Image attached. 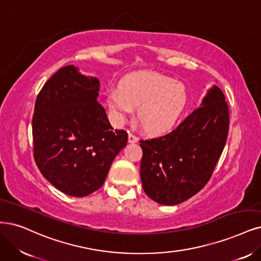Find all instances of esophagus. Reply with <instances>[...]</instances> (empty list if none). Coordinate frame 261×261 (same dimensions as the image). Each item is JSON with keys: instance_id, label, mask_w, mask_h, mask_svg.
<instances>
[{"instance_id": "34e87169", "label": "esophagus", "mask_w": 261, "mask_h": 261, "mask_svg": "<svg viewBox=\"0 0 261 261\" xmlns=\"http://www.w3.org/2000/svg\"><path fill=\"white\" fill-rule=\"evenodd\" d=\"M128 141H129V143H138L139 139L136 136H134V134L129 132V134H128Z\"/></svg>"}]
</instances>
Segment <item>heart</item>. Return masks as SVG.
I'll use <instances>...</instances> for the list:
<instances>
[{"instance_id": "b5f03b06", "label": "heart", "mask_w": 261, "mask_h": 261, "mask_svg": "<svg viewBox=\"0 0 261 261\" xmlns=\"http://www.w3.org/2000/svg\"><path fill=\"white\" fill-rule=\"evenodd\" d=\"M186 87L155 72H134L124 76L119 91L108 94V105L118 124L138 109V119L150 136H162L173 129L184 112Z\"/></svg>"}]
</instances>
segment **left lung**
<instances>
[{
  "mask_svg": "<svg viewBox=\"0 0 261 261\" xmlns=\"http://www.w3.org/2000/svg\"><path fill=\"white\" fill-rule=\"evenodd\" d=\"M229 130L225 95L213 85L195 110L165 137L140 141L141 179L145 194L176 205L205 186L223 152Z\"/></svg>",
  "mask_w": 261,
  "mask_h": 261,
  "instance_id": "1",
  "label": "left lung"
}]
</instances>
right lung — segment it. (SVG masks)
Here are the masks:
<instances>
[{"label":"right lung","instance_id":"1","mask_svg":"<svg viewBox=\"0 0 261 261\" xmlns=\"http://www.w3.org/2000/svg\"><path fill=\"white\" fill-rule=\"evenodd\" d=\"M100 82L66 65L38 93L32 119L34 159L43 176L71 197L98 190L128 134L115 130L98 102Z\"/></svg>","mask_w":261,"mask_h":261}]
</instances>
